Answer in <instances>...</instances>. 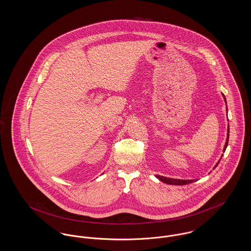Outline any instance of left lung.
Masks as SVG:
<instances>
[{
	"label": "left lung",
	"mask_w": 251,
	"mask_h": 251,
	"mask_svg": "<svg viewBox=\"0 0 251 251\" xmlns=\"http://www.w3.org/2000/svg\"><path fill=\"white\" fill-rule=\"evenodd\" d=\"M224 99H225V102L226 103L225 96H224ZM226 110H227V108H226ZM228 136H229V126H228V128H227V137H226V144H225V147H224V151H226V146H227V143H228ZM222 156H223V155H222ZM220 160H221V159H220ZM220 160L215 165L214 169L217 167V165L219 164ZM155 176L157 177L159 180H161L164 183H167V184H170V185H178V186L180 185V186H181V185H187V184H191L192 182H194V179H193V180H181V179L168 178V177L160 176Z\"/></svg>",
	"instance_id": "obj_1"
}]
</instances>
